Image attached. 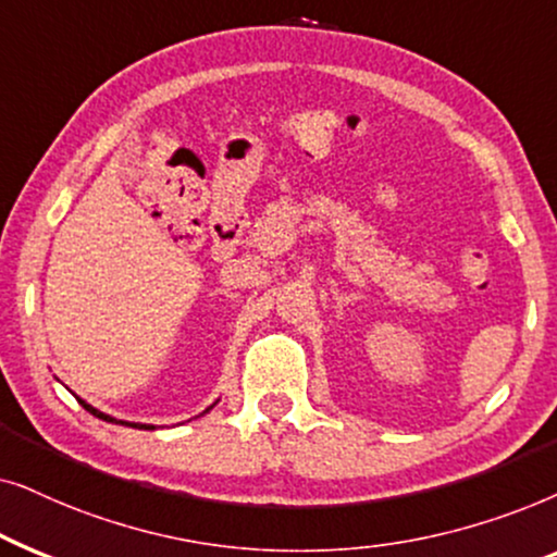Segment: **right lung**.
I'll list each match as a JSON object with an SVG mask.
<instances>
[{"instance_id": "1", "label": "right lung", "mask_w": 557, "mask_h": 557, "mask_svg": "<svg viewBox=\"0 0 557 557\" xmlns=\"http://www.w3.org/2000/svg\"><path fill=\"white\" fill-rule=\"evenodd\" d=\"M78 403H81V407H84L86 412H91L94 418H99V420H107V422H119V425H127V428H139V430H154V425H143V422H127V420H116V418H111V414L101 412V410H96L94 405H88L86 399H81V397H78ZM213 405H216V403H213ZM213 405H211V407H213ZM211 407H209V410H211ZM209 410H203V412H209ZM203 412H201V414H203Z\"/></svg>"}]
</instances>
